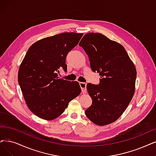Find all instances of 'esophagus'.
<instances>
[{
	"mask_svg": "<svg viewBox=\"0 0 156 156\" xmlns=\"http://www.w3.org/2000/svg\"><path fill=\"white\" fill-rule=\"evenodd\" d=\"M79 85L80 86V88H81V90L83 91V93H86L87 90H86V83H83V82H80L79 83Z\"/></svg>",
	"mask_w": 156,
	"mask_h": 156,
	"instance_id": "34e87169",
	"label": "esophagus"
}]
</instances>
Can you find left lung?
Masks as SVG:
<instances>
[{"instance_id": "obj_1", "label": "left lung", "mask_w": 156, "mask_h": 156, "mask_svg": "<svg viewBox=\"0 0 156 156\" xmlns=\"http://www.w3.org/2000/svg\"><path fill=\"white\" fill-rule=\"evenodd\" d=\"M90 62L93 72L101 76L98 84L88 83L92 104L85 111L98 126L116 121L134 95L136 70L124 47L101 33H90L79 43Z\"/></svg>"}]
</instances>
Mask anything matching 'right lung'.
I'll list each match as a JSON object with an SVG mask.
<instances>
[{"label": "right lung", "instance_id": "obj_1", "mask_svg": "<svg viewBox=\"0 0 156 156\" xmlns=\"http://www.w3.org/2000/svg\"><path fill=\"white\" fill-rule=\"evenodd\" d=\"M83 35L64 33L41 39L29 47L22 61L18 83L28 108L42 119L61 115L81 91L77 81L61 79L58 73L61 68L67 71L66 55Z\"/></svg>", "mask_w": 156, "mask_h": 156}]
</instances>
